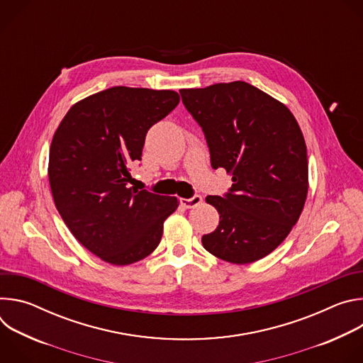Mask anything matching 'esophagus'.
<instances>
[{
    "label": "esophagus",
    "instance_id": "obj_1",
    "mask_svg": "<svg viewBox=\"0 0 363 363\" xmlns=\"http://www.w3.org/2000/svg\"><path fill=\"white\" fill-rule=\"evenodd\" d=\"M202 202L201 195H194L192 198H181V205L184 208H194V206L199 205Z\"/></svg>",
    "mask_w": 363,
    "mask_h": 363
}]
</instances>
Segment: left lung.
<instances>
[{
    "instance_id": "8db88e82",
    "label": "left lung",
    "mask_w": 363,
    "mask_h": 363,
    "mask_svg": "<svg viewBox=\"0 0 363 363\" xmlns=\"http://www.w3.org/2000/svg\"><path fill=\"white\" fill-rule=\"evenodd\" d=\"M179 93L205 133L213 168H224L234 182L225 196L205 198L220 224L202 245L233 264L262 260L290 234L307 198L301 129L284 103L245 82Z\"/></svg>"
}]
</instances>
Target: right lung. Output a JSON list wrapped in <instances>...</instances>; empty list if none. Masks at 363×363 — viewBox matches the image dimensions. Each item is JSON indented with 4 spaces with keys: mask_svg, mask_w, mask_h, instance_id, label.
Wrapping results in <instances>:
<instances>
[{
    "mask_svg": "<svg viewBox=\"0 0 363 363\" xmlns=\"http://www.w3.org/2000/svg\"><path fill=\"white\" fill-rule=\"evenodd\" d=\"M179 103L174 90L116 86L69 109L50 145L48 182L76 240L100 260L133 264L162 238L177 196L130 186L146 132Z\"/></svg>",
    "mask_w": 363,
    "mask_h": 363,
    "instance_id": "right-lung-1",
    "label": "right lung"
}]
</instances>
